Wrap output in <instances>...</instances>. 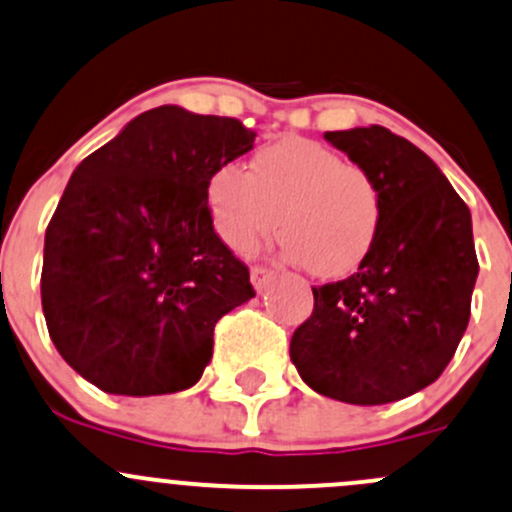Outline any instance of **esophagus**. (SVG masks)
Returning a JSON list of instances; mask_svg holds the SVG:
<instances>
[{
	"label": "esophagus",
	"mask_w": 512,
	"mask_h": 512,
	"mask_svg": "<svg viewBox=\"0 0 512 512\" xmlns=\"http://www.w3.org/2000/svg\"><path fill=\"white\" fill-rule=\"evenodd\" d=\"M250 279H252V287H255L257 292H265V289L270 287V282L274 279V272L267 270V267H252Z\"/></svg>",
	"instance_id": "obj_1"
}]
</instances>
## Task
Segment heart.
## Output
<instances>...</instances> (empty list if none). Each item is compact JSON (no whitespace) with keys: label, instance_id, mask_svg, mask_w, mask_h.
I'll list each match as a JSON object with an SVG mask.
<instances>
[{"label":"heart","instance_id":"heart-1","mask_svg":"<svg viewBox=\"0 0 512 512\" xmlns=\"http://www.w3.org/2000/svg\"><path fill=\"white\" fill-rule=\"evenodd\" d=\"M211 225L247 255L277 233L284 255L316 277L358 270L383 220V191L370 171L311 139H282L257 152L250 171L223 164L206 184Z\"/></svg>","mask_w":512,"mask_h":512}]
</instances>
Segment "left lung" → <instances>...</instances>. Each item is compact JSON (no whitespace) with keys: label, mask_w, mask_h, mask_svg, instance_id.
<instances>
[{"label":"left lung","mask_w":512,"mask_h":512,"mask_svg":"<svg viewBox=\"0 0 512 512\" xmlns=\"http://www.w3.org/2000/svg\"><path fill=\"white\" fill-rule=\"evenodd\" d=\"M383 191L373 250L343 282L314 287L289 355L319 395L385 405L444 373L469 326L478 277L471 211L422 149L380 125L326 132Z\"/></svg>","instance_id":"obj_1"}]
</instances>
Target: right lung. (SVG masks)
I'll use <instances>...</instances> for the list:
<instances>
[{
	"mask_svg": "<svg viewBox=\"0 0 512 512\" xmlns=\"http://www.w3.org/2000/svg\"><path fill=\"white\" fill-rule=\"evenodd\" d=\"M252 144L240 120L161 105L73 171L46 228L41 304L88 383L147 397L201 380L218 319L255 297L215 235L206 184Z\"/></svg>",
	"mask_w": 512,
	"mask_h": 512,
	"instance_id": "add662e5",
	"label": "right lung"
}]
</instances>
